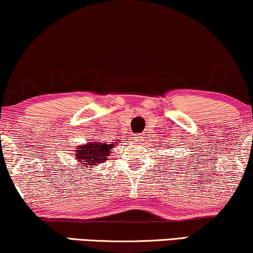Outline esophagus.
Returning <instances> with one entry per match:
<instances>
[{
	"label": "esophagus",
	"instance_id": "obj_1",
	"mask_svg": "<svg viewBox=\"0 0 253 253\" xmlns=\"http://www.w3.org/2000/svg\"><path fill=\"white\" fill-rule=\"evenodd\" d=\"M145 138H146L145 134H140V135L136 136V141H138V142H142V141H144Z\"/></svg>",
	"mask_w": 253,
	"mask_h": 253
}]
</instances>
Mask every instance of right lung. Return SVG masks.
Masks as SVG:
<instances>
[{
    "label": "right lung",
    "mask_w": 253,
    "mask_h": 253,
    "mask_svg": "<svg viewBox=\"0 0 253 253\" xmlns=\"http://www.w3.org/2000/svg\"><path fill=\"white\" fill-rule=\"evenodd\" d=\"M118 140L108 142V140L97 139V136L92 139H88L87 142L84 145H78L74 148V158L77 160L78 169L88 171L89 169L99 166L100 164L105 163L108 160V157H111L112 148H114Z\"/></svg>",
    "instance_id": "1"
}]
</instances>
